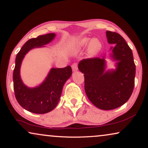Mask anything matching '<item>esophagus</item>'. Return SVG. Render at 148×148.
Returning <instances> with one entry per match:
<instances>
[{
    "instance_id": "obj_1",
    "label": "esophagus",
    "mask_w": 148,
    "mask_h": 148,
    "mask_svg": "<svg viewBox=\"0 0 148 148\" xmlns=\"http://www.w3.org/2000/svg\"><path fill=\"white\" fill-rule=\"evenodd\" d=\"M72 70H73L74 72L76 71V70H78V64H77L76 63H74L72 65Z\"/></svg>"
}]
</instances>
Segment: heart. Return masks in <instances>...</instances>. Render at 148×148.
<instances>
[{
	"label": "heart",
	"mask_w": 148,
	"mask_h": 148,
	"mask_svg": "<svg viewBox=\"0 0 148 148\" xmlns=\"http://www.w3.org/2000/svg\"><path fill=\"white\" fill-rule=\"evenodd\" d=\"M100 43L97 39L91 38H83L78 41L76 44L78 49H84L89 47V50L90 51H95L99 48Z\"/></svg>",
	"instance_id": "heart-1"
}]
</instances>
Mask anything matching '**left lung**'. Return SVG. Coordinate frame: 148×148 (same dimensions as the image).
I'll return each instance as SVG.
<instances>
[{
    "label": "left lung",
    "mask_w": 148,
    "mask_h": 148,
    "mask_svg": "<svg viewBox=\"0 0 148 148\" xmlns=\"http://www.w3.org/2000/svg\"><path fill=\"white\" fill-rule=\"evenodd\" d=\"M111 47L112 59L117 62L115 70H106V60L93 58L82 60L78 69L84 76V89L90 101L102 110L115 109L124 105L134 88L136 65L131 48L121 35L106 32Z\"/></svg>",
    "instance_id": "1"
}]
</instances>
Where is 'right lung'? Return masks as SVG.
Listing matches in <instances>:
<instances>
[{"label": "right lung", "instance_id": "right-lung-1", "mask_svg": "<svg viewBox=\"0 0 148 148\" xmlns=\"http://www.w3.org/2000/svg\"><path fill=\"white\" fill-rule=\"evenodd\" d=\"M55 37V33H48L30 39L16 56L13 71L14 95L23 109L33 113L44 114L52 111L60 101L64 84L72 75V70L70 66L63 68H52L44 81L34 88H29L21 78V65L26 53L33 48L44 47Z\"/></svg>", "mask_w": 148, "mask_h": 148}]
</instances>
